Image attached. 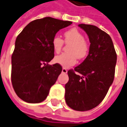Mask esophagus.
Here are the masks:
<instances>
[{"label":"esophagus","mask_w":127,"mask_h":127,"mask_svg":"<svg viewBox=\"0 0 127 127\" xmlns=\"http://www.w3.org/2000/svg\"><path fill=\"white\" fill-rule=\"evenodd\" d=\"M67 72H68L67 69H65V68H62V73H67Z\"/></svg>","instance_id":"34e87169"}]
</instances>
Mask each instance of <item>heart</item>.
Segmentation results:
<instances>
[{
	"label": "heart",
	"mask_w": 127,
	"mask_h": 127,
	"mask_svg": "<svg viewBox=\"0 0 127 127\" xmlns=\"http://www.w3.org/2000/svg\"><path fill=\"white\" fill-rule=\"evenodd\" d=\"M65 42L70 44L68 52L54 58V62L63 67L68 68L75 65L77 62V58L82 59L89 53V43L85 39L84 35L75 28L66 31L64 33ZM64 40L58 35H55L52 40V45L56 53H59L64 45Z\"/></svg>",
	"instance_id": "obj_1"
}]
</instances>
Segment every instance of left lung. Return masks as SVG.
I'll return each mask as SVG.
<instances>
[{
	"instance_id": "1",
	"label": "left lung",
	"mask_w": 127,
	"mask_h": 127,
	"mask_svg": "<svg viewBox=\"0 0 127 127\" xmlns=\"http://www.w3.org/2000/svg\"><path fill=\"white\" fill-rule=\"evenodd\" d=\"M78 26L89 36V54L74 70L68 71L65 99L70 108L87 111L101 103L113 84L117 54L112 39L105 31L89 24Z\"/></svg>"
}]
</instances>
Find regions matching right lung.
<instances>
[{
	"label": "right lung",
	"mask_w": 127,
	"mask_h": 127,
	"mask_svg": "<svg viewBox=\"0 0 127 127\" xmlns=\"http://www.w3.org/2000/svg\"><path fill=\"white\" fill-rule=\"evenodd\" d=\"M71 24L47 17L30 22L18 35L12 55L11 80L22 100L38 103L47 98L62 71L59 64H48L54 57L52 40Z\"/></svg>",
	"instance_id": "add662e5"
}]
</instances>
